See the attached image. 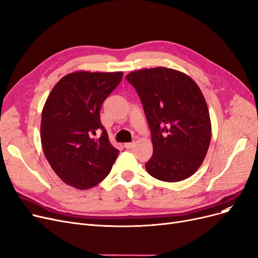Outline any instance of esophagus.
Here are the masks:
<instances>
[{"instance_id": "esophagus-1", "label": "esophagus", "mask_w": 258, "mask_h": 258, "mask_svg": "<svg viewBox=\"0 0 258 258\" xmlns=\"http://www.w3.org/2000/svg\"><path fill=\"white\" fill-rule=\"evenodd\" d=\"M134 146H135V143H126V144H124V148H125V149H132Z\"/></svg>"}]
</instances>
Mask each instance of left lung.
I'll return each mask as SVG.
<instances>
[{
	"label": "left lung",
	"instance_id": "obj_1",
	"mask_svg": "<svg viewBox=\"0 0 258 258\" xmlns=\"http://www.w3.org/2000/svg\"><path fill=\"white\" fill-rule=\"evenodd\" d=\"M126 80L136 89L151 130L153 154L147 171L165 182L192 176L211 140L210 114L201 89L186 74L167 68L132 72Z\"/></svg>",
	"mask_w": 258,
	"mask_h": 258
}]
</instances>
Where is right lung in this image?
I'll return each mask as SVG.
<instances>
[{
  "mask_svg": "<svg viewBox=\"0 0 258 258\" xmlns=\"http://www.w3.org/2000/svg\"><path fill=\"white\" fill-rule=\"evenodd\" d=\"M122 77V72H74L57 81L47 97L41 111V147L68 185L88 189L110 172L119 150L110 144L99 111ZM98 129L103 131L101 137L91 139Z\"/></svg>",
  "mask_w": 258,
  "mask_h": 258,
  "instance_id": "obj_1",
  "label": "right lung"
}]
</instances>
